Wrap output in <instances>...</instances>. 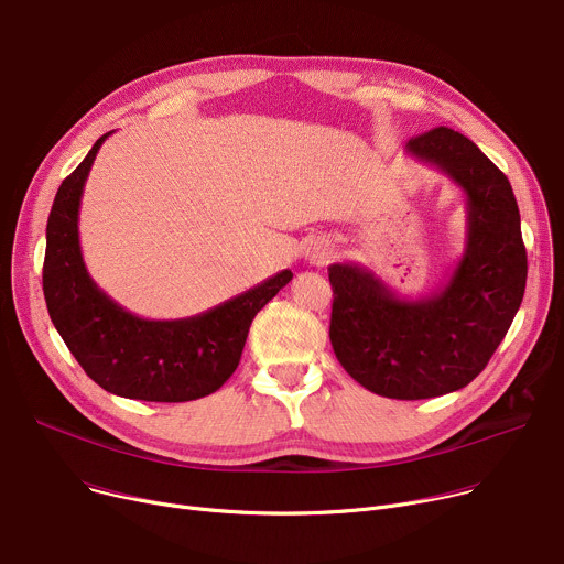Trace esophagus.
Wrapping results in <instances>:
<instances>
[{
  "instance_id": "obj_1",
  "label": "esophagus",
  "mask_w": 564,
  "mask_h": 564,
  "mask_svg": "<svg viewBox=\"0 0 564 564\" xmlns=\"http://www.w3.org/2000/svg\"><path fill=\"white\" fill-rule=\"evenodd\" d=\"M304 256H306V260L311 262V265L322 268V265H326V262H328L330 256H333V245H330L326 238H315V240H311V242L306 245Z\"/></svg>"
}]
</instances>
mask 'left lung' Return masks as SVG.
<instances>
[{
  "label": "left lung",
  "instance_id": "1",
  "mask_svg": "<svg viewBox=\"0 0 564 564\" xmlns=\"http://www.w3.org/2000/svg\"><path fill=\"white\" fill-rule=\"evenodd\" d=\"M405 154L465 195V251L431 296L408 299L356 262H333L330 345L373 394L415 401L469 386L506 337L527 290V247L512 185L463 133L437 127Z\"/></svg>",
  "mask_w": 564,
  "mask_h": 564
}]
</instances>
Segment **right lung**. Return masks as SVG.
<instances>
[{"instance_id": "1", "label": "right lung", "mask_w": 564, "mask_h": 564, "mask_svg": "<svg viewBox=\"0 0 564 564\" xmlns=\"http://www.w3.org/2000/svg\"><path fill=\"white\" fill-rule=\"evenodd\" d=\"M101 135L58 187L50 219L43 290L50 317L88 377L110 394L178 403L213 394L236 371L251 319L290 283L283 270L206 313L142 319L90 279L79 245V206Z\"/></svg>"}]
</instances>
